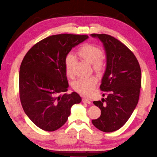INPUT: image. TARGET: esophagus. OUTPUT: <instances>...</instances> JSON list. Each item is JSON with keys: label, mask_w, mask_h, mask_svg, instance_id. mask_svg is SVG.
I'll return each mask as SVG.
<instances>
[{"label": "esophagus", "mask_w": 157, "mask_h": 157, "mask_svg": "<svg viewBox=\"0 0 157 157\" xmlns=\"http://www.w3.org/2000/svg\"><path fill=\"white\" fill-rule=\"evenodd\" d=\"M82 101H83V102H84V103H86V104H91V101H90L88 99L86 98V97H83V98L82 99Z\"/></svg>", "instance_id": "esophagus-1"}]
</instances>
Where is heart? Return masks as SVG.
Returning a JSON list of instances; mask_svg holds the SVG:
<instances>
[{"instance_id":"1","label":"heart","mask_w":157,"mask_h":157,"mask_svg":"<svg viewBox=\"0 0 157 157\" xmlns=\"http://www.w3.org/2000/svg\"><path fill=\"white\" fill-rule=\"evenodd\" d=\"M77 54L81 59L92 65V69L97 72H100L104 68V63L101 57L102 51L97 46L91 44H86L79 48ZM75 58L71 54L67 56L65 58V71L69 78L73 76V67ZM97 83V78L94 76L79 78L74 82L73 88L78 93L83 95L90 94Z\"/></svg>"}]
</instances>
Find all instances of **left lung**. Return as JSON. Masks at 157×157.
Returning a JSON list of instances; mask_svg holds the SVG:
<instances>
[{
  "mask_svg": "<svg viewBox=\"0 0 157 157\" xmlns=\"http://www.w3.org/2000/svg\"><path fill=\"white\" fill-rule=\"evenodd\" d=\"M90 35L101 41L106 51V67L100 89L108 92L105 99L93 101L101 113L92 122L101 132H113L124 125L137 106L141 87L140 67L134 54L115 37L106 34Z\"/></svg>",
  "mask_w": 157,
  "mask_h": 157,
  "instance_id": "1",
  "label": "left lung"
}]
</instances>
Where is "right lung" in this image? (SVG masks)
Returning <instances> with one entry per match:
<instances>
[{"instance_id":"1","label":"right lung","mask_w":157,"mask_h":157,"mask_svg":"<svg viewBox=\"0 0 157 157\" xmlns=\"http://www.w3.org/2000/svg\"><path fill=\"white\" fill-rule=\"evenodd\" d=\"M88 35L60 34L35 44L23 59L19 71V94L29 119L44 131L53 132L68 119L71 108L81 101L76 92L68 90L65 58L71 48Z\"/></svg>"}]
</instances>
